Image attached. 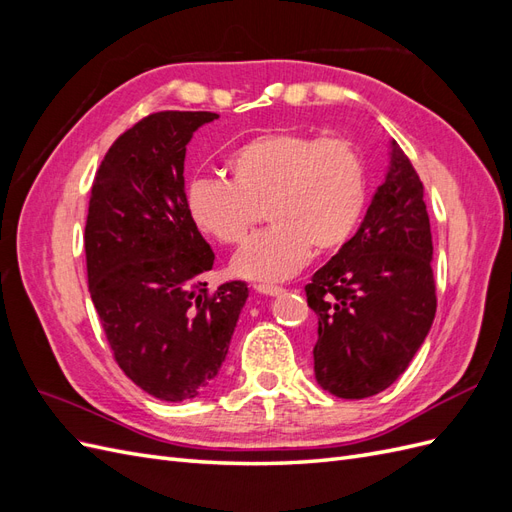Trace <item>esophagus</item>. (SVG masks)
I'll list each match as a JSON object with an SVG mask.
<instances>
[{
  "label": "esophagus",
  "instance_id": "esophagus-1",
  "mask_svg": "<svg viewBox=\"0 0 512 512\" xmlns=\"http://www.w3.org/2000/svg\"><path fill=\"white\" fill-rule=\"evenodd\" d=\"M254 290L260 294H267V297H277V294L284 292V288H280V286H267V284H256Z\"/></svg>",
  "mask_w": 512,
  "mask_h": 512
}]
</instances>
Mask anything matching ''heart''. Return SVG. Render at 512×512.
<instances>
[{
	"instance_id": "1",
	"label": "heart",
	"mask_w": 512,
	"mask_h": 512,
	"mask_svg": "<svg viewBox=\"0 0 512 512\" xmlns=\"http://www.w3.org/2000/svg\"><path fill=\"white\" fill-rule=\"evenodd\" d=\"M230 181L200 177L188 188L196 226L235 245L267 207L269 230L247 241L232 271L254 282H282L312 254L342 247L365 207V164L344 136L282 130L262 134L228 158Z\"/></svg>"
}]
</instances>
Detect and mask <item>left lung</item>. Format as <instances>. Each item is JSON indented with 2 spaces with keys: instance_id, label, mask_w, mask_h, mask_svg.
Listing matches in <instances>:
<instances>
[{
  "instance_id": "obj_1",
  "label": "left lung",
  "mask_w": 512,
  "mask_h": 512,
  "mask_svg": "<svg viewBox=\"0 0 512 512\" xmlns=\"http://www.w3.org/2000/svg\"><path fill=\"white\" fill-rule=\"evenodd\" d=\"M423 183L401 147L365 220L305 286L318 316L314 374L342 399L378 395L404 374L436 316Z\"/></svg>"
}]
</instances>
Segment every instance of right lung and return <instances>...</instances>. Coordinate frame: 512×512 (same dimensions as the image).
I'll return each mask as SVG.
<instances>
[{
    "mask_svg": "<svg viewBox=\"0 0 512 512\" xmlns=\"http://www.w3.org/2000/svg\"><path fill=\"white\" fill-rule=\"evenodd\" d=\"M218 117L162 111L134 123L108 149L89 198L91 301L123 374L162 401L213 382L247 299L245 282L207 292L215 254L185 196V147Z\"/></svg>",
    "mask_w": 512,
    "mask_h": 512,
    "instance_id": "1",
    "label": "right lung"
}]
</instances>
